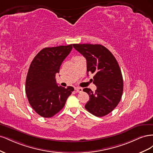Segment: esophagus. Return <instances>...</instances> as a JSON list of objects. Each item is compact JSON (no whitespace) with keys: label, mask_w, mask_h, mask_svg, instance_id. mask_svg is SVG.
Here are the masks:
<instances>
[{"label":"esophagus","mask_w":153,"mask_h":153,"mask_svg":"<svg viewBox=\"0 0 153 153\" xmlns=\"http://www.w3.org/2000/svg\"><path fill=\"white\" fill-rule=\"evenodd\" d=\"M75 91L77 92H82V91H83V89L81 87H75Z\"/></svg>","instance_id":"esophagus-1"}]
</instances>
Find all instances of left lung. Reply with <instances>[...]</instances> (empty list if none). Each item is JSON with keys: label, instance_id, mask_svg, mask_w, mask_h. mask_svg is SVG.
<instances>
[{"label": "left lung", "instance_id": "1", "mask_svg": "<svg viewBox=\"0 0 153 153\" xmlns=\"http://www.w3.org/2000/svg\"><path fill=\"white\" fill-rule=\"evenodd\" d=\"M73 47L87 60V71L94 74L97 89H83L89 96L86 110L97 117L108 114L121 101L123 79L121 69L113 54L101 45L73 44Z\"/></svg>", "mask_w": 153, "mask_h": 153}]
</instances>
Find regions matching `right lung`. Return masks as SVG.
Segmentation results:
<instances>
[{
	"label": "right lung",
	"instance_id": "add662e5",
	"mask_svg": "<svg viewBox=\"0 0 153 153\" xmlns=\"http://www.w3.org/2000/svg\"><path fill=\"white\" fill-rule=\"evenodd\" d=\"M73 45L45 48L30 64L26 78L25 92L35 112L46 118L61 111L74 88L58 86L55 75L62 62L70 53Z\"/></svg>",
	"mask_w": 153,
	"mask_h": 153
}]
</instances>
